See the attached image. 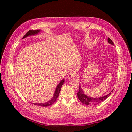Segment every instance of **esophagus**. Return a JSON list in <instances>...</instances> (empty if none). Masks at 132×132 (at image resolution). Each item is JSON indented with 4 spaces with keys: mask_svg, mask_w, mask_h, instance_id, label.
Returning <instances> with one entry per match:
<instances>
[{
    "mask_svg": "<svg viewBox=\"0 0 132 132\" xmlns=\"http://www.w3.org/2000/svg\"><path fill=\"white\" fill-rule=\"evenodd\" d=\"M75 75H75V74L74 73V72H70V73L68 74V77H67V78H68V79H71L72 78H74Z\"/></svg>",
    "mask_w": 132,
    "mask_h": 132,
    "instance_id": "34e87169",
    "label": "esophagus"
}]
</instances>
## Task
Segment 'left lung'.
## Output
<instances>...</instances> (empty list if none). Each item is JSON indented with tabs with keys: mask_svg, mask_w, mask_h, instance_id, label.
I'll return each instance as SVG.
<instances>
[{
	"mask_svg": "<svg viewBox=\"0 0 132 132\" xmlns=\"http://www.w3.org/2000/svg\"><path fill=\"white\" fill-rule=\"evenodd\" d=\"M108 43L111 45H113L114 44L113 41H112L110 38H108ZM113 91V89L112 91L111 92L107 95H105V96H102V97H92L90 96H88L87 95L85 94V92H83L82 90V87H81V85L80 84L79 86V91L77 93V96L78 99L82 102L84 104L86 105H90V106H94V105H96L99 104L101 102H102L103 101L106 99L109 96V95L111 94V92Z\"/></svg>",
	"mask_w": 132,
	"mask_h": 132,
	"instance_id": "8db88e82",
	"label": "left lung"
}]
</instances>
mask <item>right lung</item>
<instances>
[{
    "mask_svg": "<svg viewBox=\"0 0 132 132\" xmlns=\"http://www.w3.org/2000/svg\"><path fill=\"white\" fill-rule=\"evenodd\" d=\"M41 31V30L38 29V30H29L28 32L26 35H25V36L23 37V39L26 38L27 37H29V36H34V35H36L38 34L39 33H40V32ZM64 79H63L62 80L61 82L58 83V85H57V86L56 87V88H55V92L54 93V95L53 96V97L51 99L49 100V101H47V102H45V103H33V104H35V105H38V106H50L52 105L53 104H54L56 100H57V99L58 97V95H59V94H60V91H61V87H62V86L63 85V84L64 83Z\"/></svg>",
    "mask_w": 132,
    "mask_h": 132,
    "instance_id": "obj_1",
    "label": "right lung"
}]
</instances>
